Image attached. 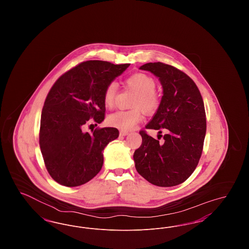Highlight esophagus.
Returning a JSON list of instances; mask_svg holds the SVG:
<instances>
[{"label":"esophagus","mask_w":249,"mask_h":249,"mask_svg":"<svg viewBox=\"0 0 249 249\" xmlns=\"http://www.w3.org/2000/svg\"><path fill=\"white\" fill-rule=\"evenodd\" d=\"M119 134H120V136H126V135H128V134H129V132H128V131H126V130H120Z\"/></svg>","instance_id":"1"}]
</instances>
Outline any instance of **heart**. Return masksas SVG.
<instances>
[{
    "mask_svg": "<svg viewBox=\"0 0 249 249\" xmlns=\"http://www.w3.org/2000/svg\"><path fill=\"white\" fill-rule=\"evenodd\" d=\"M126 84L138 93L132 104V107L135 109L130 111L119 110L107 118L109 125L122 130H130L135 128L142 119L141 109L145 114H152L159 108L160 102L159 95L155 92L156 82L150 75L142 72L134 73L126 80ZM117 92V84L112 82L107 85L104 92L106 107H113Z\"/></svg>",
    "mask_w": 249,
    "mask_h": 249,
    "instance_id": "b5f03b06",
    "label": "heart"
}]
</instances>
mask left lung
Listing matches in <instances>:
<instances>
[{
    "label": "left lung",
    "instance_id": "8db88e82",
    "mask_svg": "<svg viewBox=\"0 0 249 249\" xmlns=\"http://www.w3.org/2000/svg\"><path fill=\"white\" fill-rule=\"evenodd\" d=\"M140 69L159 78L163 94L145 128L168 132L160 142L140 131L142 144L133 154L135 168L155 186L174 187L190 178L200 160L206 132L203 101L194 81L174 66L149 62Z\"/></svg>",
    "mask_w": 249,
    "mask_h": 249
}]
</instances>
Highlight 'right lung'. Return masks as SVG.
<instances>
[{"label":"right lung","instance_id":"right-lung-1","mask_svg":"<svg viewBox=\"0 0 249 249\" xmlns=\"http://www.w3.org/2000/svg\"><path fill=\"white\" fill-rule=\"evenodd\" d=\"M130 66L103 60L85 61L62 74L48 92L42 110L39 143L51 178L65 187H77L97 176L104 149L119 137L116 128H82L89 119H105L104 92Z\"/></svg>","mask_w":249,"mask_h":249}]
</instances>
